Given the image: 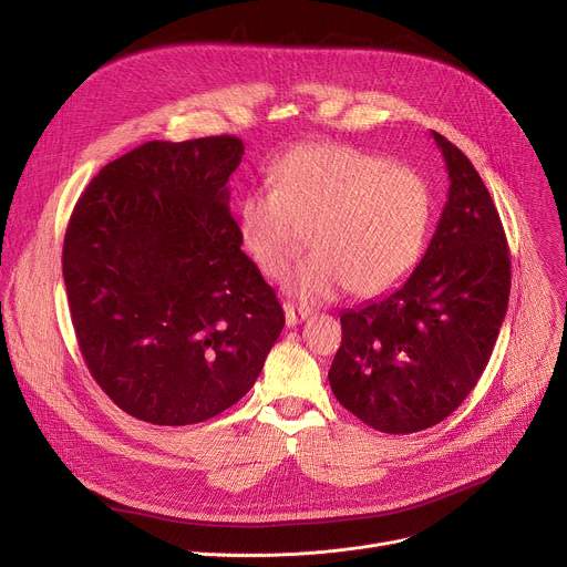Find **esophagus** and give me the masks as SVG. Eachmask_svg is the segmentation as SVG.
I'll use <instances>...</instances> for the list:
<instances>
[{
	"instance_id": "1",
	"label": "esophagus",
	"mask_w": 567,
	"mask_h": 567,
	"mask_svg": "<svg viewBox=\"0 0 567 567\" xmlns=\"http://www.w3.org/2000/svg\"><path fill=\"white\" fill-rule=\"evenodd\" d=\"M310 308L308 306H293V303H287L285 306V319H287V326H296L299 321L308 319L310 317Z\"/></svg>"
}]
</instances>
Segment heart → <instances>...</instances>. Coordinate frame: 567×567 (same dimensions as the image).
<instances>
[{
	"instance_id": "1",
	"label": "heart",
	"mask_w": 567,
	"mask_h": 567,
	"mask_svg": "<svg viewBox=\"0 0 567 567\" xmlns=\"http://www.w3.org/2000/svg\"><path fill=\"white\" fill-rule=\"evenodd\" d=\"M432 225V190L409 163L342 142L293 148L274 167V188L238 206V236L266 278H280L308 241L315 248L285 280L308 303L344 289L374 296L419 264Z\"/></svg>"
}]
</instances>
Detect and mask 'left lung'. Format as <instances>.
<instances>
[{
	"mask_svg": "<svg viewBox=\"0 0 567 567\" xmlns=\"http://www.w3.org/2000/svg\"><path fill=\"white\" fill-rule=\"evenodd\" d=\"M451 188L436 231L402 287L344 310L329 370L338 402L385 434L441 423L489 363L511 296L508 241L481 174L432 131Z\"/></svg>",
	"mask_w": 567,
	"mask_h": 567,
	"instance_id": "obj_1",
	"label": "left lung"
}]
</instances>
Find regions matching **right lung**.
Returning <instances> with one entry per match:
<instances>
[{"label": "right lung", "instance_id": "right-lung-1", "mask_svg": "<svg viewBox=\"0 0 567 567\" xmlns=\"http://www.w3.org/2000/svg\"><path fill=\"white\" fill-rule=\"evenodd\" d=\"M241 156L234 135L146 142L73 208L62 264L82 359L144 423L195 425L236 404L285 326L229 212Z\"/></svg>", "mask_w": 567, "mask_h": 567}]
</instances>
